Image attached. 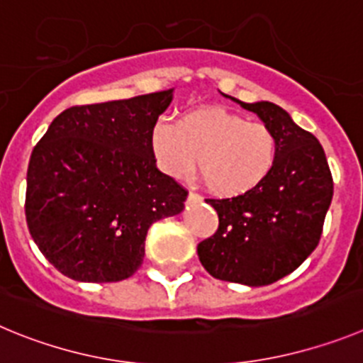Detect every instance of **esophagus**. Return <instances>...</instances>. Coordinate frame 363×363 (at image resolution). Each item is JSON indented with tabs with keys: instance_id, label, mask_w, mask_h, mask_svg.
Returning a JSON list of instances; mask_svg holds the SVG:
<instances>
[{
	"instance_id": "1",
	"label": "esophagus",
	"mask_w": 363,
	"mask_h": 363,
	"mask_svg": "<svg viewBox=\"0 0 363 363\" xmlns=\"http://www.w3.org/2000/svg\"><path fill=\"white\" fill-rule=\"evenodd\" d=\"M201 201V195L194 194V191H189L188 194V202H199Z\"/></svg>"
}]
</instances>
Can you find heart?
Instances as JSON below:
<instances>
[{
    "instance_id": "b5f03b06",
    "label": "heart",
    "mask_w": 363,
    "mask_h": 363,
    "mask_svg": "<svg viewBox=\"0 0 363 363\" xmlns=\"http://www.w3.org/2000/svg\"><path fill=\"white\" fill-rule=\"evenodd\" d=\"M150 145L168 177L184 179L197 164L208 189L218 197L259 188L279 159V139L269 126L224 108L186 113L179 125L157 121Z\"/></svg>"
}]
</instances>
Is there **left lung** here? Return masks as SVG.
I'll list each match as a JSON object with an SVG mask.
<instances>
[{
  "label": "left lung",
  "mask_w": 363,
  "mask_h": 363,
  "mask_svg": "<svg viewBox=\"0 0 363 363\" xmlns=\"http://www.w3.org/2000/svg\"><path fill=\"white\" fill-rule=\"evenodd\" d=\"M237 103L275 132L279 159L250 194L206 199L217 211L218 228L197 253L215 279L267 286L295 271L318 246L333 177L318 139L296 126L286 110L267 101Z\"/></svg>",
  "instance_id": "obj_1"
}]
</instances>
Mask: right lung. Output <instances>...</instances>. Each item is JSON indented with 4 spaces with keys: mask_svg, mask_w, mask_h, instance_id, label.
Returning <instances> with one entry per match:
<instances>
[{
    "mask_svg": "<svg viewBox=\"0 0 363 363\" xmlns=\"http://www.w3.org/2000/svg\"><path fill=\"white\" fill-rule=\"evenodd\" d=\"M172 92L70 106L32 150L28 231L68 279L119 282L132 277L145 259L150 226L184 208L188 191L159 172L150 145Z\"/></svg>",
    "mask_w": 363,
    "mask_h": 363,
    "instance_id": "add662e5",
    "label": "right lung"
}]
</instances>
